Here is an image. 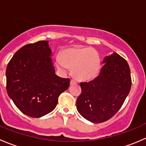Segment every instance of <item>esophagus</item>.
<instances>
[{
    "mask_svg": "<svg viewBox=\"0 0 146 146\" xmlns=\"http://www.w3.org/2000/svg\"><path fill=\"white\" fill-rule=\"evenodd\" d=\"M77 83V81L75 79H71V80H70V85H76Z\"/></svg>",
    "mask_w": 146,
    "mask_h": 146,
    "instance_id": "34e87169",
    "label": "esophagus"
}]
</instances>
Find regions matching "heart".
Listing matches in <instances>:
<instances>
[{
    "label": "heart",
    "mask_w": 146,
    "mask_h": 146,
    "mask_svg": "<svg viewBox=\"0 0 146 146\" xmlns=\"http://www.w3.org/2000/svg\"><path fill=\"white\" fill-rule=\"evenodd\" d=\"M57 64L62 68H73V75L80 80L95 78L100 70V58L96 50L91 47H74L65 49Z\"/></svg>",
    "instance_id": "obj_1"
}]
</instances>
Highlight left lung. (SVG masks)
<instances>
[{"label":"left lung","instance_id":"left-lung-1","mask_svg":"<svg viewBox=\"0 0 146 146\" xmlns=\"http://www.w3.org/2000/svg\"><path fill=\"white\" fill-rule=\"evenodd\" d=\"M99 76L80 82L82 92L76 101L80 115L92 123L111 119L123 105L131 87L130 68L117 53L104 57Z\"/></svg>","mask_w":146,"mask_h":146}]
</instances>
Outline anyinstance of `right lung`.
Returning <instances> with one entry per match:
<instances>
[{
	"label": "right lung",
	"instance_id": "1",
	"mask_svg": "<svg viewBox=\"0 0 146 146\" xmlns=\"http://www.w3.org/2000/svg\"><path fill=\"white\" fill-rule=\"evenodd\" d=\"M48 41L20 48L6 68V90L16 107L26 115L42 117L55 109L70 79L56 76Z\"/></svg>",
	"mask_w": 146,
	"mask_h": 146
}]
</instances>
